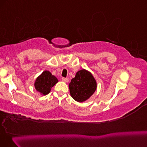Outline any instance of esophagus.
I'll return each instance as SVG.
<instances>
[{"mask_svg":"<svg viewBox=\"0 0 147 147\" xmlns=\"http://www.w3.org/2000/svg\"><path fill=\"white\" fill-rule=\"evenodd\" d=\"M62 80L63 81V82H67L68 80H69V79L67 78H63Z\"/></svg>","mask_w":147,"mask_h":147,"instance_id":"obj_1","label":"esophagus"}]
</instances>
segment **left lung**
I'll return each mask as SVG.
<instances>
[{"label":"left lung","instance_id":"left-lung-1","mask_svg":"<svg viewBox=\"0 0 147 147\" xmlns=\"http://www.w3.org/2000/svg\"><path fill=\"white\" fill-rule=\"evenodd\" d=\"M70 95L78 102L90 98L97 89V82L90 72L86 69L78 71L69 84Z\"/></svg>","mask_w":147,"mask_h":147}]
</instances>
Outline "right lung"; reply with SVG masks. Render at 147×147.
Returning <instances> with one entry per match:
<instances>
[{
  "instance_id": "1",
  "label": "right lung",
  "mask_w": 147,
  "mask_h": 147,
  "mask_svg": "<svg viewBox=\"0 0 147 147\" xmlns=\"http://www.w3.org/2000/svg\"><path fill=\"white\" fill-rule=\"evenodd\" d=\"M59 82L58 79L49 71H44L39 76L35 82V88L41 95H46L50 93L51 88Z\"/></svg>"
}]
</instances>
